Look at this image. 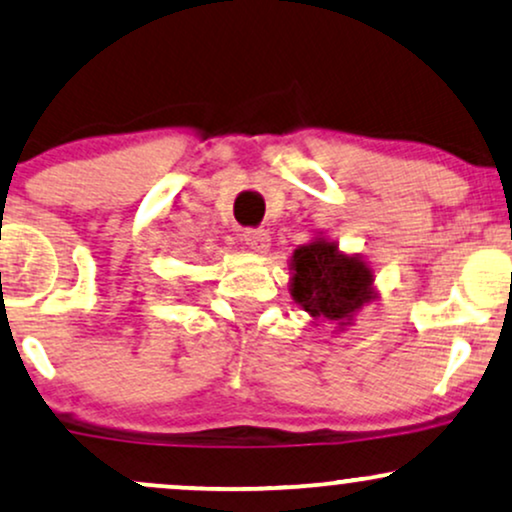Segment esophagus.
<instances>
[{"mask_svg":"<svg viewBox=\"0 0 512 512\" xmlns=\"http://www.w3.org/2000/svg\"><path fill=\"white\" fill-rule=\"evenodd\" d=\"M243 240H245V245L255 252H264L269 248V243H272V238H269V233L264 229H245Z\"/></svg>","mask_w":512,"mask_h":512,"instance_id":"obj_1","label":"esophagus"}]
</instances>
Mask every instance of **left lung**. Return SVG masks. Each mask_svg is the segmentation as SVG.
<instances>
[{"label":"left lung","instance_id":"left-lung-1","mask_svg":"<svg viewBox=\"0 0 512 512\" xmlns=\"http://www.w3.org/2000/svg\"><path fill=\"white\" fill-rule=\"evenodd\" d=\"M293 300L312 317L348 324L372 300V269L360 257L338 252L336 243L315 240L293 252Z\"/></svg>","mask_w":512,"mask_h":512}]
</instances>
